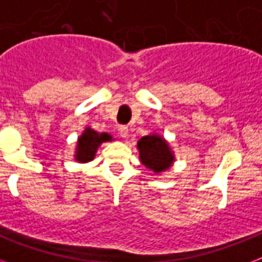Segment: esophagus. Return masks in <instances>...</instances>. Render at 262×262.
<instances>
[{
    "label": "esophagus",
    "mask_w": 262,
    "mask_h": 262,
    "mask_svg": "<svg viewBox=\"0 0 262 262\" xmlns=\"http://www.w3.org/2000/svg\"><path fill=\"white\" fill-rule=\"evenodd\" d=\"M118 132L119 136L123 137V139H126L127 136H129V129H127V126H125V125H121V126L118 127Z\"/></svg>",
    "instance_id": "obj_1"
}]
</instances>
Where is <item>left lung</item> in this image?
Segmentation results:
<instances>
[{
	"label": "left lung",
	"instance_id": "1",
	"mask_svg": "<svg viewBox=\"0 0 262 262\" xmlns=\"http://www.w3.org/2000/svg\"><path fill=\"white\" fill-rule=\"evenodd\" d=\"M137 148L141 163L156 174L166 171L174 163L175 158L171 148L168 147V143L162 136H144L139 140Z\"/></svg>",
	"mask_w": 262,
	"mask_h": 262
}]
</instances>
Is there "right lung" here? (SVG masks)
Returning <instances> with one entry per match:
<instances>
[{
    "label": "right lung",
    "instance_id": "obj_1",
    "mask_svg": "<svg viewBox=\"0 0 262 262\" xmlns=\"http://www.w3.org/2000/svg\"><path fill=\"white\" fill-rule=\"evenodd\" d=\"M104 141H111V136L108 133H98L91 127H85L83 135L77 140L75 159L80 163H87L95 158L99 145Z\"/></svg>",
    "mask_w": 262,
    "mask_h": 262
}]
</instances>
